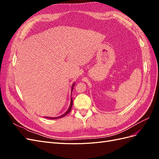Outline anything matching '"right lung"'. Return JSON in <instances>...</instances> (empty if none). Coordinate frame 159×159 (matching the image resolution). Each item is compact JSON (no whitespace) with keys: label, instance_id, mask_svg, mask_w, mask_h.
I'll return each instance as SVG.
<instances>
[{"label":"right lung","instance_id":"obj_1","mask_svg":"<svg viewBox=\"0 0 159 159\" xmlns=\"http://www.w3.org/2000/svg\"><path fill=\"white\" fill-rule=\"evenodd\" d=\"M74 84H75V83H74V84H73V85H72V88H71V93H72V91H73V89H74ZM72 105H73V99H72V98H71V103H70V107H69L68 109L67 110V111H66L65 113H64L63 115H61V116H59V117H46V118H48V119H56L61 118V117H63L66 116V115L67 114H68V113L70 112V111H71V107H72Z\"/></svg>","mask_w":159,"mask_h":159}]
</instances>
